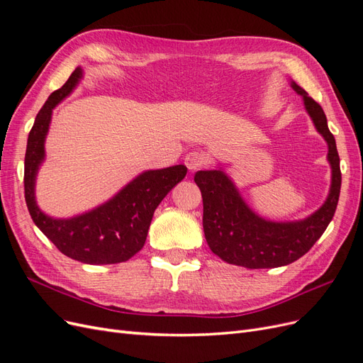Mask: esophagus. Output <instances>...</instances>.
<instances>
[{"label": "esophagus", "mask_w": 363, "mask_h": 363, "mask_svg": "<svg viewBox=\"0 0 363 363\" xmlns=\"http://www.w3.org/2000/svg\"><path fill=\"white\" fill-rule=\"evenodd\" d=\"M204 163H206V156L201 151H191L184 157V164L188 167L189 171L200 169Z\"/></svg>", "instance_id": "1"}]
</instances>
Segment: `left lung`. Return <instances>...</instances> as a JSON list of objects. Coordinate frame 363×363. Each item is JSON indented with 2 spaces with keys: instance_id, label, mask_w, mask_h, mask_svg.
<instances>
[{
  "instance_id": "8db88e82",
  "label": "left lung",
  "mask_w": 363,
  "mask_h": 363,
  "mask_svg": "<svg viewBox=\"0 0 363 363\" xmlns=\"http://www.w3.org/2000/svg\"><path fill=\"white\" fill-rule=\"evenodd\" d=\"M291 86L303 96L307 113L328 145L327 159L332 167L330 192L324 204L311 216L292 223H274L251 211L224 171L196 172L194 180L203 196L206 240L218 257L232 265L250 269L289 265L313 247L336 211L342 180L336 140L328 130L323 107L295 82H291Z\"/></svg>"
}]
</instances>
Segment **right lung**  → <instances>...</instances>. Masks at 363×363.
Returning <instances> with one entry per match:
<instances>
[{
	"label": "right lung",
	"instance_id": "1",
	"mask_svg": "<svg viewBox=\"0 0 363 363\" xmlns=\"http://www.w3.org/2000/svg\"><path fill=\"white\" fill-rule=\"evenodd\" d=\"M82 77V68H77L68 82L48 96L30 130L24 162L26 203L33 223L65 256L89 265H108L128 260L144 247L155 211L174 186L184 179L188 168L175 164L142 172L113 199L79 216L56 219L43 213L36 204L35 183L45 159L51 113Z\"/></svg>",
	"mask_w": 363,
	"mask_h": 363
}]
</instances>
